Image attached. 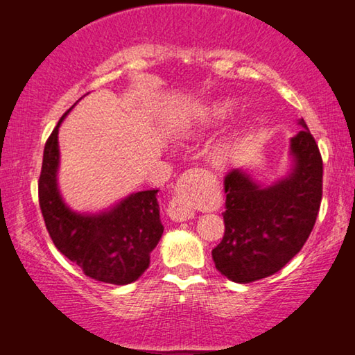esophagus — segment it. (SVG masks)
<instances>
[{"mask_svg":"<svg viewBox=\"0 0 355 355\" xmlns=\"http://www.w3.org/2000/svg\"><path fill=\"white\" fill-rule=\"evenodd\" d=\"M167 215L171 216L173 221H187L194 216L191 199H189L184 187L180 189L175 198L168 202Z\"/></svg>","mask_w":355,"mask_h":355,"instance_id":"34e87169","label":"esophagus"}]
</instances>
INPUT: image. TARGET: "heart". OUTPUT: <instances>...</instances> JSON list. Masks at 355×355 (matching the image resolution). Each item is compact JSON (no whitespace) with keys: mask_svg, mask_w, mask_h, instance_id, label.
Segmentation results:
<instances>
[{"mask_svg":"<svg viewBox=\"0 0 355 355\" xmlns=\"http://www.w3.org/2000/svg\"><path fill=\"white\" fill-rule=\"evenodd\" d=\"M234 108L236 102L232 98L211 100V102L202 105L191 119L184 121L178 127V135L183 137V139H193V137L202 134V132L211 129V127L220 125L225 119L230 118ZM242 132H244V124H232L211 146V159L216 162L228 159L232 153L237 150V146H239Z\"/></svg>","mask_w":355,"mask_h":355,"instance_id":"heart-1","label":"heart"}]
</instances>
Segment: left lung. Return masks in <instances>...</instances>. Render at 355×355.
I'll return each instance as SVG.
<instances>
[{
    "mask_svg": "<svg viewBox=\"0 0 355 355\" xmlns=\"http://www.w3.org/2000/svg\"><path fill=\"white\" fill-rule=\"evenodd\" d=\"M290 139L292 168L271 184L242 168L225 177V236L211 250L215 268L232 282L248 284L272 276L303 248L322 200V156L300 119Z\"/></svg>",
    "mask_w": 355,
    "mask_h": 355,
    "instance_id": "left-lung-1",
    "label": "left lung"
}]
</instances>
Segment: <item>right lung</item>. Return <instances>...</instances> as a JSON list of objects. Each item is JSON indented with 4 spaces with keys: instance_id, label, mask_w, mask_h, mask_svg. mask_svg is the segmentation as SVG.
Listing matches in <instances>:
<instances>
[{
    "instance_id": "add662e5",
    "label": "right lung",
    "mask_w": 355,
    "mask_h": 355,
    "mask_svg": "<svg viewBox=\"0 0 355 355\" xmlns=\"http://www.w3.org/2000/svg\"><path fill=\"white\" fill-rule=\"evenodd\" d=\"M70 110L52 130L42 155L38 193L47 232L62 255L76 263L86 276L114 285L132 284L150 266V253L164 232L157 189L132 193L95 214L68 207L57 172L59 127Z\"/></svg>"
}]
</instances>
